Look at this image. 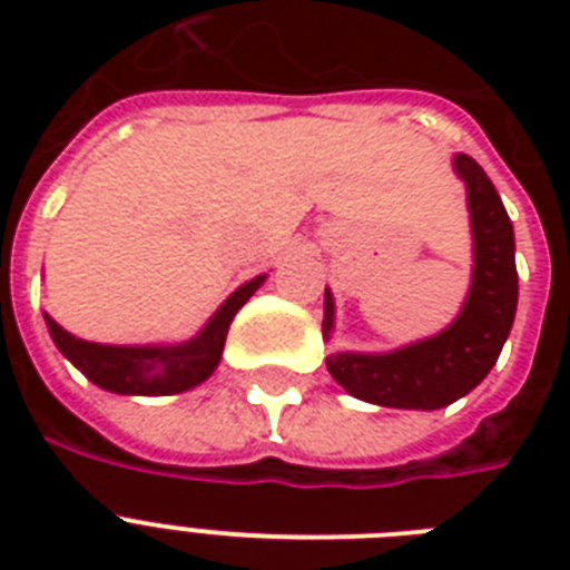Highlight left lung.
Wrapping results in <instances>:
<instances>
[{
  "instance_id": "1",
  "label": "left lung",
  "mask_w": 570,
  "mask_h": 570,
  "mask_svg": "<svg viewBox=\"0 0 570 570\" xmlns=\"http://www.w3.org/2000/svg\"><path fill=\"white\" fill-rule=\"evenodd\" d=\"M452 171L464 183L473 239L470 286L459 316L432 337L390 352H331L328 373L348 396L381 407L438 411L468 396L491 373L518 311L514 230L494 183L468 154L452 156ZM337 328L334 293L325 286L322 340Z\"/></svg>"
}]
</instances>
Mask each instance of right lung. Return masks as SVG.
Segmentation results:
<instances>
[{
    "mask_svg": "<svg viewBox=\"0 0 570 570\" xmlns=\"http://www.w3.org/2000/svg\"><path fill=\"white\" fill-rule=\"evenodd\" d=\"M266 277L257 275L236 286L222 307L204 322V328L180 343H145V346L91 343L61 328L49 313H43V320L58 352L97 387L118 396H174L204 384L215 373L233 316L266 284Z\"/></svg>",
    "mask_w": 570,
    "mask_h": 570,
    "instance_id": "1",
    "label": "right lung"
}]
</instances>
